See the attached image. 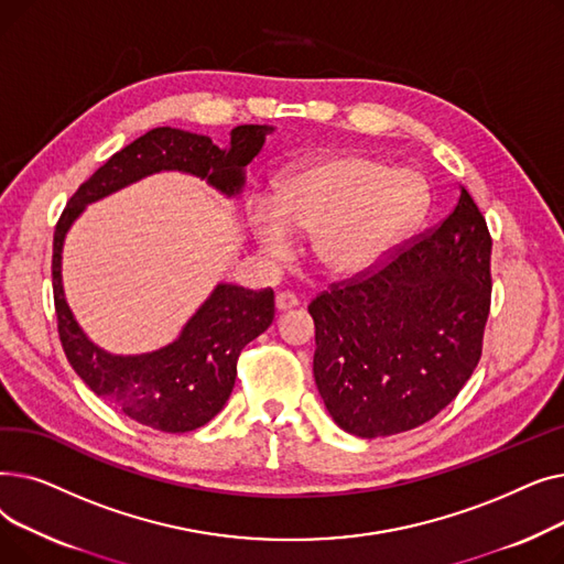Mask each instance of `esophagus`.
<instances>
[{
    "instance_id": "1",
    "label": "esophagus",
    "mask_w": 564,
    "mask_h": 564,
    "mask_svg": "<svg viewBox=\"0 0 564 564\" xmlns=\"http://www.w3.org/2000/svg\"><path fill=\"white\" fill-rule=\"evenodd\" d=\"M297 304H300V300H297V294H294V292H279L276 294V308L279 311H288V308L297 306Z\"/></svg>"
}]
</instances>
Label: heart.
<instances>
[{"mask_svg": "<svg viewBox=\"0 0 564 564\" xmlns=\"http://www.w3.org/2000/svg\"><path fill=\"white\" fill-rule=\"evenodd\" d=\"M425 187L411 171L366 155H336L288 175L251 226L264 251L288 249V230L315 232L317 258L340 274L364 272L419 224Z\"/></svg>", "mask_w": 564, "mask_h": 564, "instance_id": "obj_1", "label": "heart"}]
</instances>
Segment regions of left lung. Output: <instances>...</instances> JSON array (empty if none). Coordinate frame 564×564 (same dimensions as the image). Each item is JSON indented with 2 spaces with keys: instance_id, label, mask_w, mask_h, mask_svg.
I'll return each instance as SVG.
<instances>
[{
  "instance_id": "1",
  "label": "left lung",
  "mask_w": 564,
  "mask_h": 564,
  "mask_svg": "<svg viewBox=\"0 0 564 564\" xmlns=\"http://www.w3.org/2000/svg\"><path fill=\"white\" fill-rule=\"evenodd\" d=\"M489 308L491 235L459 185L446 219L308 304L332 419L361 438L432 421L476 370Z\"/></svg>"
}]
</instances>
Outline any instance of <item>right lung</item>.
Masks as SVG:
<instances>
[{
  "instance_id": "add662e5",
  "label": "right lung",
  "mask_w": 564,
  "mask_h": 564,
  "mask_svg": "<svg viewBox=\"0 0 564 564\" xmlns=\"http://www.w3.org/2000/svg\"><path fill=\"white\" fill-rule=\"evenodd\" d=\"M267 132L272 128L237 126L230 132V148L221 151L210 137L155 128L113 153L82 183L56 221L52 290L66 359L98 398L141 425L177 434L213 421L235 387L240 351L274 319V292L219 283L177 340L141 357H113L84 336L66 304L64 237L84 205L158 171L194 173L228 196L240 194L245 166L260 153Z\"/></svg>"
}]
</instances>
